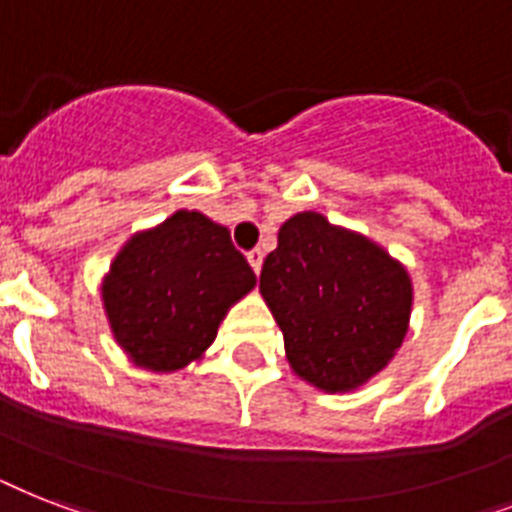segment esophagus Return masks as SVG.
Masks as SVG:
<instances>
[{
    "label": "esophagus",
    "instance_id": "34e87169",
    "mask_svg": "<svg viewBox=\"0 0 512 512\" xmlns=\"http://www.w3.org/2000/svg\"><path fill=\"white\" fill-rule=\"evenodd\" d=\"M263 252H260V249H252V252H247V260H249V265H252V271L255 273H260V268H263Z\"/></svg>",
    "mask_w": 512,
    "mask_h": 512
}]
</instances>
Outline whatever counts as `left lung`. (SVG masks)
Returning <instances> with one entry per match:
<instances>
[{
  "label": "left lung",
  "mask_w": 512,
  "mask_h": 512,
  "mask_svg": "<svg viewBox=\"0 0 512 512\" xmlns=\"http://www.w3.org/2000/svg\"><path fill=\"white\" fill-rule=\"evenodd\" d=\"M260 295L284 335L292 372L324 393H350L398 353L414 289L388 249L308 209L279 228Z\"/></svg>",
  "instance_id": "left-lung-1"
}]
</instances>
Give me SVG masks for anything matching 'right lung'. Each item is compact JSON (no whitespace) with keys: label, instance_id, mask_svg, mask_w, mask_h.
<instances>
[{"label":"right lung","instance_id":"add662e5","mask_svg":"<svg viewBox=\"0 0 512 512\" xmlns=\"http://www.w3.org/2000/svg\"><path fill=\"white\" fill-rule=\"evenodd\" d=\"M255 284L225 225L199 209H177L124 241L100 281V300L132 364L170 374L207 353L228 311Z\"/></svg>","mask_w":512,"mask_h":512}]
</instances>
